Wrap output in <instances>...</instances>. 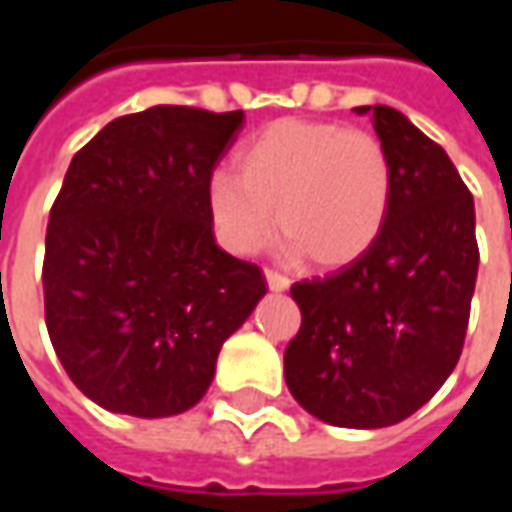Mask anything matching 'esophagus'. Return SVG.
<instances>
[{"label":"esophagus","mask_w":512,"mask_h":512,"mask_svg":"<svg viewBox=\"0 0 512 512\" xmlns=\"http://www.w3.org/2000/svg\"><path fill=\"white\" fill-rule=\"evenodd\" d=\"M266 282L271 291H288V285H291V280L280 274L277 268H266Z\"/></svg>","instance_id":"obj_1"}]
</instances>
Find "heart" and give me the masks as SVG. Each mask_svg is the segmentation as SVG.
I'll return each instance as SVG.
<instances>
[{"label":"heart","mask_w":512,"mask_h":512,"mask_svg":"<svg viewBox=\"0 0 512 512\" xmlns=\"http://www.w3.org/2000/svg\"><path fill=\"white\" fill-rule=\"evenodd\" d=\"M238 174L207 180L219 241L252 255L277 227L310 263L338 268L366 255L388 221L391 157L371 132L335 121L282 119L238 152Z\"/></svg>","instance_id":"obj_1"}]
</instances>
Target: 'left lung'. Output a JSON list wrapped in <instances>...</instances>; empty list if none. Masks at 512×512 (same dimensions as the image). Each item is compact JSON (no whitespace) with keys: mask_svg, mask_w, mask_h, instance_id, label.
I'll list each match as a JSON object with an SVG mask.
<instances>
[{"mask_svg":"<svg viewBox=\"0 0 512 512\" xmlns=\"http://www.w3.org/2000/svg\"><path fill=\"white\" fill-rule=\"evenodd\" d=\"M374 113L391 157L388 221L366 255L293 282L302 327L285 382L310 416L377 430L413 416L455 371L480 266L474 199L441 146L393 107Z\"/></svg>","mask_w":512,"mask_h":512,"instance_id":"8db88e82","label":"left lung"}]
</instances>
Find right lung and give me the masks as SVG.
Returning a JSON list of instances; mask_svg holds the SVG:
<instances>
[{"mask_svg": "<svg viewBox=\"0 0 512 512\" xmlns=\"http://www.w3.org/2000/svg\"><path fill=\"white\" fill-rule=\"evenodd\" d=\"M244 110L157 105L119 116L71 160L44 255L49 341L110 413L177 416L205 396L221 343L266 293L216 246L207 180Z\"/></svg>", "mask_w": 512, "mask_h": 512, "instance_id": "obj_1", "label": "right lung"}]
</instances>
